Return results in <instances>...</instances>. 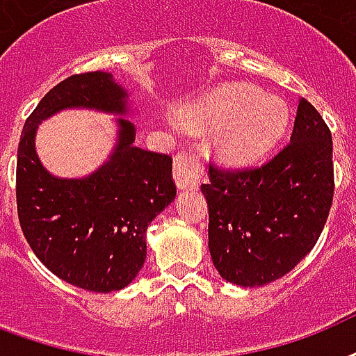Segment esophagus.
I'll return each instance as SVG.
<instances>
[{"mask_svg": "<svg viewBox=\"0 0 356 356\" xmlns=\"http://www.w3.org/2000/svg\"><path fill=\"white\" fill-rule=\"evenodd\" d=\"M204 175L202 161L197 150L178 152L175 156V180L180 189H197Z\"/></svg>", "mask_w": 356, "mask_h": 356, "instance_id": "esophagus-1", "label": "esophagus"}]
</instances>
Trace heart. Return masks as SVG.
Wrapping results in <instances>:
<instances>
[{"mask_svg":"<svg viewBox=\"0 0 356 356\" xmlns=\"http://www.w3.org/2000/svg\"><path fill=\"white\" fill-rule=\"evenodd\" d=\"M189 122L200 129H219L216 145L221 158L243 165L277 145L288 126V107L249 85H227L193 107Z\"/></svg>","mask_w":356,"mask_h":356,"instance_id":"1","label":"heart"}]
</instances>
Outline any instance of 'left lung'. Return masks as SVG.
Listing matches in <instances>:
<instances>
[{"instance_id":"obj_1","label":"left lung","mask_w":356,"mask_h":356,"mask_svg":"<svg viewBox=\"0 0 356 356\" xmlns=\"http://www.w3.org/2000/svg\"><path fill=\"white\" fill-rule=\"evenodd\" d=\"M208 247L225 280L264 286L290 273L318 243L334 195L332 135L308 100L290 143L258 167L209 163Z\"/></svg>"}]
</instances>
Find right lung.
<instances>
[{"label": "right lung", "instance_id": "add662e5", "mask_svg": "<svg viewBox=\"0 0 356 356\" xmlns=\"http://www.w3.org/2000/svg\"><path fill=\"white\" fill-rule=\"evenodd\" d=\"M66 107L126 113L124 92L107 72L74 74L57 83L22 129L16 206L37 258L66 282L98 293L122 290L147 260V228L176 197L172 158L134 147L135 128L120 118L107 163L81 180L46 172L35 150L37 124Z\"/></svg>", "mask_w": 356, "mask_h": 356}]
</instances>
